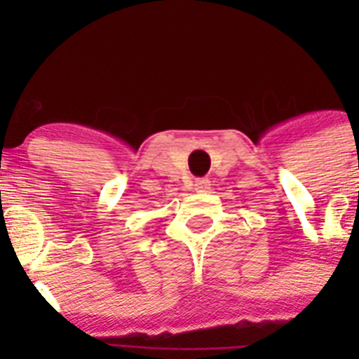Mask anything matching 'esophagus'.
<instances>
[{"label":"esophagus","mask_w":359,"mask_h":359,"mask_svg":"<svg viewBox=\"0 0 359 359\" xmlns=\"http://www.w3.org/2000/svg\"><path fill=\"white\" fill-rule=\"evenodd\" d=\"M194 189L198 190V192H205V190H207V189H210V182H208L207 177H201V180H196Z\"/></svg>","instance_id":"34e87169"}]
</instances>
